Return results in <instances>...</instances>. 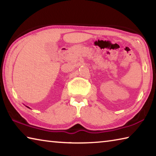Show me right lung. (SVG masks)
Wrapping results in <instances>:
<instances>
[{
    "instance_id": "obj_1",
    "label": "right lung",
    "mask_w": 156,
    "mask_h": 156,
    "mask_svg": "<svg viewBox=\"0 0 156 156\" xmlns=\"http://www.w3.org/2000/svg\"><path fill=\"white\" fill-rule=\"evenodd\" d=\"M26 107H28V108H29V109H30V107H27V106H26Z\"/></svg>"
}]
</instances>
